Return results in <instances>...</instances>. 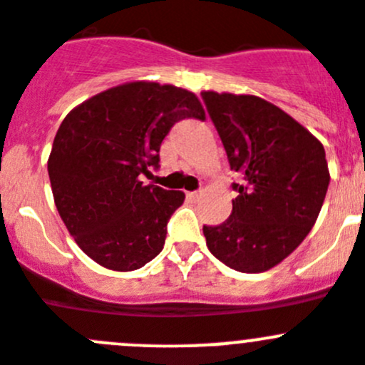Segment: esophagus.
Returning a JSON list of instances; mask_svg holds the SVG:
<instances>
[{"label":"esophagus","instance_id":"1","mask_svg":"<svg viewBox=\"0 0 365 365\" xmlns=\"http://www.w3.org/2000/svg\"><path fill=\"white\" fill-rule=\"evenodd\" d=\"M186 197H188L190 200H195L197 197H199V192H188V193H186Z\"/></svg>","mask_w":365,"mask_h":365}]
</instances>
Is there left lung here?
Masks as SVG:
<instances>
[{"label":"left lung","instance_id":"1","mask_svg":"<svg viewBox=\"0 0 365 365\" xmlns=\"http://www.w3.org/2000/svg\"><path fill=\"white\" fill-rule=\"evenodd\" d=\"M238 192L231 217L204 225L215 258L238 272H265L292 255L319 217L329 185L321 141L255 95L202 91Z\"/></svg>","mask_w":365,"mask_h":365}]
</instances>
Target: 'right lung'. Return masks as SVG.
<instances>
[{
  "label": "right lung",
  "mask_w": 365,
  "mask_h": 365,
  "mask_svg": "<svg viewBox=\"0 0 365 365\" xmlns=\"http://www.w3.org/2000/svg\"><path fill=\"white\" fill-rule=\"evenodd\" d=\"M204 120L188 89L127 82L82 102L62 120L48 158L55 206L76 245L118 272L141 269L163 251L166 224L185 193L143 186L175 121Z\"/></svg>",
  "instance_id": "obj_1"
}]
</instances>
